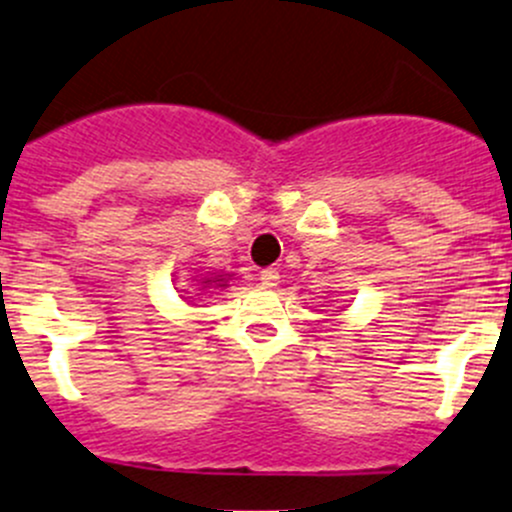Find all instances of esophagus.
Wrapping results in <instances>:
<instances>
[{"instance_id":"1","label":"esophagus","mask_w":512,"mask_h":512,"mask_svg":"<svg viewBox=\"0 0 512 512\" xmlns=\"http://www.w3.org/2000/svg\"><path fill=\"white\" fill-rule=\"evenodd\" d=\"M263 288H276L278 286V271L276 268H263L261 276H258Z\"/></svg>"}]
</instances>
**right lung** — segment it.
<instances>
[{
	"label": "right lung",
	"mask_w": 512,
	"mask_h": 512,
	"mask_svg": "<svg viewBox=\"0 0 512 512\" xmlns=\"http://www.w3.org/2000/svg\"><path fill=\"white\" fill-rule=\"evenodd\" d=\"M219 281H221V278H219Z\"/></svg>",
	"instance_id": "obj_1"
}]
</instances>
